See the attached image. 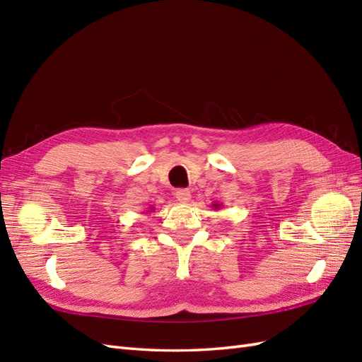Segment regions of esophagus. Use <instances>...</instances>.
<instances>
[{
    "label": "esophagus",
    "instance_id": "obj_1",
    "mask_svg": "<svg viewBox=\"0 0 362 362\" xmlns=\"http://www.w3.org/2000/svg\"><path fill=\"white\" fill-rule=\"evenodd\" d=\"M175 196H177V199H178L180 202L185 204V202L190 201L192 193H190V190H187V189H178L177 192H175Z\"/></svg>",
    "mask_w": 362,
    "mask_h": 362
}]
</instances>
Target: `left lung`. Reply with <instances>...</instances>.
Returning a JSON list of instances; mask_svg holds the SVG:
<instances>
[{
  "label": "left lung",
  "mask_w": 362,
  "mask_h": 362,
  "mask_svg": "<svg viewBox=\"0 0 362 362\" xmlns=\"http://www.w3.org/2000/svg\"><path fill=\"white\" fill-rule=\"evenodd\" d=\"M222 206V204H218V202H214V204H211V208L213 210H218V208Z\"/></svg>",
  "instance_id": "left-lung-1"
}]
</instances>
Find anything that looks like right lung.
<instances>
[{"mask_svg":"<svg viewBox=\"0 0 362 362\" xmlns=\"http://www.w3.org/2000/svg\"><path fill=\"white\" fill-rule=\"evenodd\" d=\"M149 211H154V206H151V208H149ZM149 211H148V213H149Z\"/></svg>","mask_w":362,"mask_h":362,"instance_id":"right-lung-1","label":"right lung"}]
</instances>
